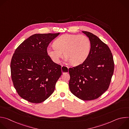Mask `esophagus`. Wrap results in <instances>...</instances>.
<instances>
[{"mask_svg":"<svg viewBox=\"0 0 129 129\" xmlns=\"http://www.w3.org/2000/svg\"><path fill=\"white\" fill-rule=\"evenodd\" d=\"M66 67H67V68L68 69L69 68H68V67H67V66H66ZM66 67L65 66H64V65H62V67H61V69H62V72H63V68H66ZM63 73H64V72H63Z\"/></svg>","mask_w":129,"mask_h":129,"instance_id":"1","label":"esophagus"}]
</instances>
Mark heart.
Masks as SVG:
<instances>
[{
    "mask_svg": "<svg viewBox=\"0 0 129 129\" xmlns=\"http://www.w3.org/2000/svg\"><path fill=\"white\" fill-rule=\"evenodd\" d=\"M53 45L47 49L51 60L54 63H60L64 52L65 61L71 62L73 65L81 64L87 59L91 46L88 37L67 34L61 35L55 40Z\"/></svg>",
    "mask_w": 129,
    "mask_h": 129,
    "instance_id": "obj_1",
    "label": "heart"
}]
</instances>
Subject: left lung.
I'll return each mask as SVG.
<instances>
[{
  "instance_id": "1",
  "label": "left lung",
  "mask_w": 129,
  "mask_h": 129,
  "mask_svg": "<svg viewBox=\"0 0 129 129\" xmlns=\"http://www.w3.org/2000/svg\"><path fill=\"white\" fill-rule=\"evenodd\" d=\"M91 42L87 59L81 64L69 68V87L71 92L83 101L93 100L101 96L109 87L114 63L108 45L96 36L82 31Z\"/></svg>"
}]
</instances>
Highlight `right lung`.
I'll return each instance as SVG.
<instances>
[{
    "instance_id": "right-lung-1",
    "label": "right lung",
    "mask_w": 129,
    "mask_h": 129,
    "mask_svg": "<svg viewBox=\"0 0 129 129\" xmlns=\"http://www.w3.org/2000/svg\"><path fill=\"white\" fill-rule=\"evenodd\" d=\"M60 34H36L15 50L11 62V78L18 94L32 103H40L53 92L62 75L61 66L47 52L50 42Z\"/></svg>"
}]
</instances>
